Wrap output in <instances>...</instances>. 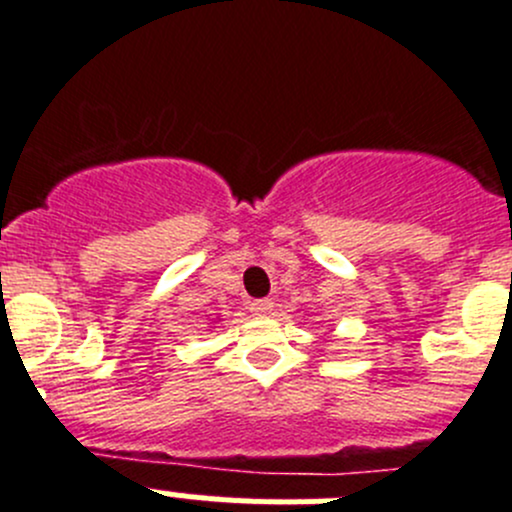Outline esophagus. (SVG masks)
Wrapping results in <instances>:
<instances>
[{
    "label": "esophagus",
    "mask_w": 512,
    "mask_h": 512,
    "mask_svg": "<svg viewBox=\"0 0 512 512\" xmlns=\"http://www.w3.org/2000/svg\"><path fill=\"white\" fill-rule=\"evenodd\" d=\"M272 307H275V302L272 299H255V302L250 304V312L260 314V317H265V314L272 312Z\"/></svg>",
    "instance_id": "34e87169"
}]
</instances>
